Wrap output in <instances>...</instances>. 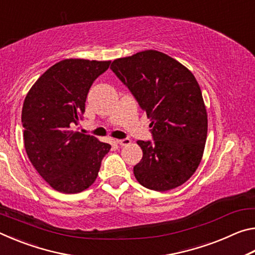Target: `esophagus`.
<instances>
[{"label":"esophagus","instance_id":"obj_1","mask_svg":"<svg viewBox=\"0 0 255 255\" xmlns=\"http://www.w3.org/2000/svg\"><path fill=\"white\" fill-rule=\"evenodd\" d=\"M116 143L120 146H127L131 143V140L129 138H124V139H116Z\"/></svg>","mask_w":255,"mask_h":255}]
</instances>
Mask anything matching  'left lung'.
<instances>
[{
	"instance_id": "1",
	"label": "left lung",
	"mask_w": 255,
	"mask_h": 255,
	"mask_svg": "<svg viewBox=\"0 0 255 255\" xmlns=\"http://www.w3.org/2000/svg\"><path fill=\"white\" fill-rule=\"evenodd\" d=\"M110 68L150 119L153 141H137L143 158L133 166L135 178L155 191L183 184L199 166L208 129L196 77L157 50L115 59Z\"/></svg>"
}]
</instances>
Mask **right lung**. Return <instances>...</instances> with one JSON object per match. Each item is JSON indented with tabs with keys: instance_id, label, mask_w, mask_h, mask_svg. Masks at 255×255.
Returning <instances> with one entry per match:
<instances>
[{
	"instance_id": "add662e5",
	"label": "right lung",
	"mask_w": 255,
	"mask_h": 255,
	"mask_svg": "<svg viewBox=\"0 0 255 255\" xmlns=\"http://www.w3.org/2000/svg\"><path fill=\"white\" fill-rule=\"evenodd\" d=\"M110 63L60 60L36 81L24 99L21 120L25 152L41 178L59 192L88 189L111 148L94 136L74 130L90 88Z\"/></svg>"
}]
</instances>
